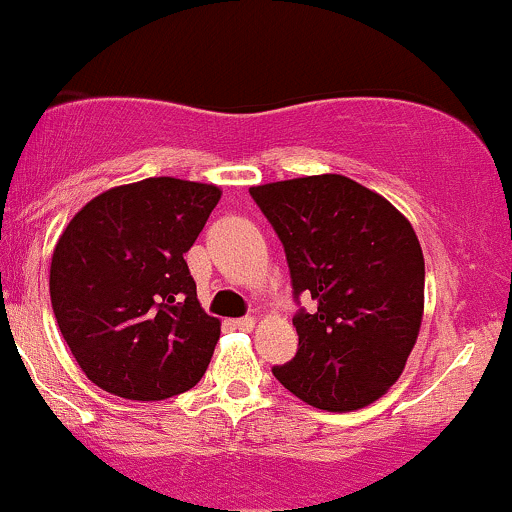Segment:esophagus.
I'll use <instances>...</instances> for the list:
<instances>
[{
    "mask_svg": "<svg viewBox=\"0 0 512 512\" xmlns=\"http://www.w3.org/2000/svg\"><path fill=\"white\" fill-rule=\"evenodd\" d=\"M230 326L237 330H254L256 321L251 316H244V318H234V321H230Z\"/></svg>",
    "mask_w": 512,
    "mask_h": 512,
    "instance_id": "obj_1",
    "label": "esophagus"
}]
</instances>
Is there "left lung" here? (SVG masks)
Segmentation results:
<instances>
[{"label":"left lung","instance_id":"1","mask_svg":"<svg viewBox=\"0 0 512 512\" xmlns=\"http://www.w3.org/2000/svg\"><path fill=\"white\" fill-rule=\"evenodd\" d=\"M249 194L285 246L294 297L316 302L292 318L297 354L273 376L318 410H362L398 381L422 328L424 254L410 220L342 174Z\"/></svg>","mask_w":512,"mask_h":512}]
</instances>
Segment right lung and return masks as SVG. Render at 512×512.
I'll list each match as a JSON object with an SVG mask.
<instances>
[{"label": "right lung", "instance_id": "1", "mask_svg": "<svg viewBox=\"0 0 512 512\" xmlns=\"http://www.w3.org/2000/svg\"><path fill=\"white\" fill-rule=\"evenodd\" d=\"M222 191L148 177L88 201L59 237L50 266L54 318L95 386L126 400L194 388L220 340L201 309L184 254Z\"/></svg>", "mask_w": 512, "mask_h": 512}]
</instances>
